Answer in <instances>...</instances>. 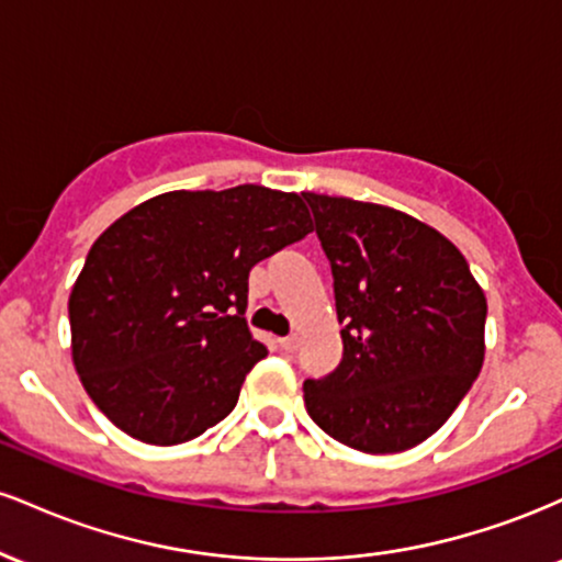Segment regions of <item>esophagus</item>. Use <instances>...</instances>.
<instances>
[{
  "label": "esophagus",
  "mask_w": 562,
  "mask_h": 562,
  "mask_svg": "<svg viewBox=\"0 0 562 562\" xmlns=\"http://www.w3.org/2000/svg\"><path fill=\"white\" fill-rule=\"evenodd\" d=\"M277 344H280L282 351L293 353V351H299V346H301V338H299V335H285V338H280V340H277Z\"/></svg>",
  "instance_id": "34e87169"
}]
</instances>
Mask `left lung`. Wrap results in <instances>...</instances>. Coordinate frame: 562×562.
<instances>
[{"label":"left lung","mask_w":562,"mask_h":562,"mask_svg":"<svg viewBox=\"0 0 562 562\" xmlns=\"http://www.w3.org/2000/svg\"><path fill=\"white\" fill-rule=\"evenodd\" d=\"M333 269L344 359L303 383L314 423L393 454L449 420L483 364L486 295L441 232L389 205L301 192Z\"/></svg>","instance_id":"obj_1"}]
</instances>
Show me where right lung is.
Segmentation results:
<instances>
[{
    "instance_id": "right-lung-1",
    "label": "right lung",
    "mask_w": 562,
    "mask_h": 562,
    "mask_svg": "<svg viewBox=\"0 0 562 562\" xmlns=\"http://www.w3.org/2000/svg\"><path fill=\"white\" fill-rule=\"evenodd\" d=\"M308 232L301 195L259 184L164 192L113 222L68 299L76 372L102 415L156 447L224 420L267 357L243 317L250 269Z\"/></svg>"
}]
</instances>
